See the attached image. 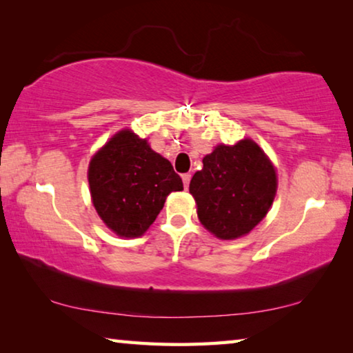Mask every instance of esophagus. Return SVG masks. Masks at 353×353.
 Segmentation results:
<instances>
[{
  "label": "esophagus",
  "mask_w": 353,
  "mask_h": 353,
  "mask_svg": "<svg viewBox=\"0 0 353 353\" xmlns=\"http://www.w3.org/2000/svg\"><path fill=\"white\" fill-rule=\"evenodd\" d=\"M182 181H183L185 190H187L188 185H190V181H191V174H190V172H185V174H182Z\"/></svg>",
  "instance_id": "esophagus-1"
}]
</instances>
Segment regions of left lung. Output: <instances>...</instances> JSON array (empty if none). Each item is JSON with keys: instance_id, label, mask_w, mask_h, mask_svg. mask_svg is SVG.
<instances>
[{"instance_id": "1", "label": "left lung", "mask_w": 353, "mask_h": 353, "mask_svg": "<svg viewBox=\"0 0 353 353\" xmlns=\"http://www.w3.org/2000/svg\"><path fill=\"white\" fill-rule=\"evenodd\" d=\"M190 182L198 216L221 240L249 234L266 216L277 190L276 170L252 140L219 145Z\"/></svg>"}]
</instances>
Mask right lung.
I'll return each mask as SVG.
<instances>
[{"label":"right lung","mask_w":353,"mask_h":353,"mask_svg":"<svg viewBox=\"0 0 353 353\" xmlns=\"http://www.w3.org/2000/svg\"><path fill=\"white\" fill-rule=\"evenodd\" d=\"M88 183L101 219L119 236L145 234L166 196L183 190L168 160L130 130L118 132L92 159Z\"/></svg>","instance_id":"right-lung-1"}]
</instances>
